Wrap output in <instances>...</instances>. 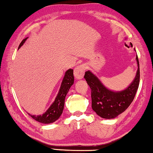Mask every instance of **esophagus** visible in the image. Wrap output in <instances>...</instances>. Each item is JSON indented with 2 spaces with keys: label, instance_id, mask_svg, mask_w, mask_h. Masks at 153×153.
<instances>
[{
  "label": "esophagus",
  "instance_id": "esophagus-1",
  "mask_svg": "<svg viewBox=\"0 0 153 153\" xmlns=\"http://www.w3.org/2000/svg\"><path fill=\"white\" fill-rule=\"evenodd\" d=\"M85 66L84 65H81L76 67L74 70V75L75 78L76 79H81L84 76L85 71Z\"/></svg>",
  "mask_w": 153,
  "mask_h": 153
}]
</instances>
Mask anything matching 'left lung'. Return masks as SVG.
<instances>
[{
    "label": "left lung",
    "mask_w": 153,
    "mask_h": 153,
    "mask_svg": "<svg viewBox=\"0 0 153 153\" xmlns=\"http://www.w3.org/2000/svg\"><path fill=\"white\" fill-rule=\"evenodd\" d=\"M136 59L138 70L134 80L127 89L120 92L110 91L91 71L85 72L84 78L91 89L92 108L99 116L106 119L116 118L124 112L132 102L140 80L139 62L137 56Z\"/></svg>",
    "instance_id": "left-lung-1"
}]
</instances>
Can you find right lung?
<instances>
[{
    "label": "right lung",
    "instance_id": "add662e5",
    "mask_svg": "<svg viewBox=\"0 0 153 153\" xmlns=\"http://www.w3.org/2000/svg\"><path fill=\"white\" fill-rule=\"evenodd\" d=\"M27 38L28 37L23 39L19 46V49L24 45ZM73 83H74L73 70L69 69L68 71H66L64 78L62 79L59 92L56 96L55 101L50 106V107L48 108L47 111L44 114L39 115V116H33V115L28 114L29 116H30L36 121H38L41 123H45V124H49V123H52L57 120L61 116L64 108L65 96L68 94L70 87L73 85Z\"/></svg>",
    "mask_w": 153,
    "mask_h": 153
}]
</instances>
